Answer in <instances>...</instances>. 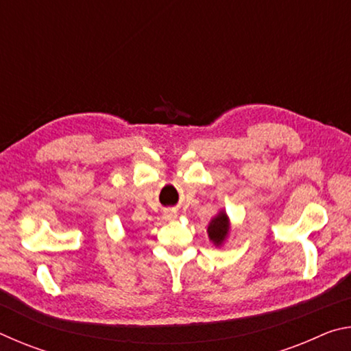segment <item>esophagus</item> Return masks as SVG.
Listing matches in <instances>:
<instances>
[{
  "mask_svg": "<svg viewBox=\"0 0 351 351\" xmlns=\"http://www.w3.org/2000/svg\"><path fill=\"white\" fill-rule=\"evenodd\" d=\"M165 218H167V219L176 218V212L175 210H167V212H165Z\"/></svg>",
  "mask_w": 351,
  "mask_h": 351,
  "instance_id": "obj_1",
  "label": "esophagus"
}]
</instances>
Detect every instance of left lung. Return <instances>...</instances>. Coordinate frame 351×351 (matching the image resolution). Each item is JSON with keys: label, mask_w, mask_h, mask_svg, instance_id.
I'll return each mask as SVG.
<instances>
[{"label": "left lung", "mask_w": 351, "mask_h": 351, "mask_svg": "<svg viewBox=\"0 0 351 351\" xmlns=\"http://www.w3.org/2000/svg\"><path fill=\"white\" fill-rule=\"evenodd\" d=\"M228 230H229V221H228V217H226V213H219L217 218H213L209 228H207V232H209L210 240L215 243L217 246L221 245L224 241L226 235H228Z\"/></svg>", "instance_id": "1"}]
</instances>
